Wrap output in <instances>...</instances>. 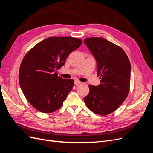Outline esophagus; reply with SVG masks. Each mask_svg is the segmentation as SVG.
Masks as SVG:
<instances>
[{"instance_id": "esophagus-1", "label": "esophagus", "mask_w": 153, "mask_h": 153, "mask_svg": "<svg viewBox=\"0 0 153 153\" xmlns=\"http://www.w3.org/2000/svg\"><path fill=\"white\" fill-rule=\"evenodd\" d=\"M74 83H75V85H79V84H81L82 82H80L79 80H75V81H74Z\"/></svg>"}]
</instances>
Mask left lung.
<instances>
[{"instance_id":"1","label":"left lung","mask_w":153,"mask_h":153,"mask_svg":"<svg viewBox=\"0 0 153 153\" xmlns=\"http://www.w3.org/2000/svg\"><path fill=\"white\" fill-rule=\"evenodd\" d=\"M97 63L101 79L98 86L89 85V93L84 98L87 107L101 115L112 113L126 100L129 91L131 64L124 51L101 38L84 41Z\"/></svg>"}]
</instances>
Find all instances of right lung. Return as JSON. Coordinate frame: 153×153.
<instances>
[{
  "mask_svg": "<svg viewBox=\"0 0 153 153\" xmlns=\"http://www.w3.org/2000/svg\"><path fill=\"white\" fill-rule=\"evenodd\" d=\"M82 44L72 37H50L36 45L23 59L20 67V85L26 99L36 110L52 113L61 107L73 87L72 79H63L57 69Z\"/></svg>",
  "mask_w": 153,
  "mask_h": 153,
  "instance_id": "obj_1",
  "label": "right lung"
}]
</instances>
